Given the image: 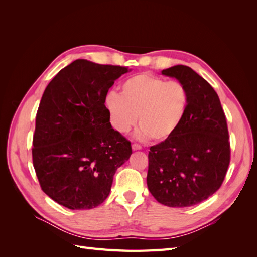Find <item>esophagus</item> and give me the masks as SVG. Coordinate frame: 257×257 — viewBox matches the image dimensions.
Wrapping results in <instances>:
<instances>
[{"label": "esophagus", "mask_w": 257, "mask_h": 257, "mask_svg": "<svg viewBox=\"0 0 257 257\" xmlns=\"http://www.w3.org/2000/svg\"><path fill=\"white\" fill-rule=\"evenodd\" d=\"M132 149H133L134 151L142 150V146L141 145H137V144H133V145H132Z\"/></svg>", "instance_id": "esophagus-1"}]
</instances>
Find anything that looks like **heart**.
Returning a JSON list of instances; mask_svg holds the SVG:
<instances>
[{
  "label": "heart",
  "instance_id": "heart-1",
  "mask_svg": "<svg viewBox=\"0 0 257 257\" xmlns=\"http://www.w3.org/2000/svg\"><path fill=\"white\" fill-rule=\"evenodd\" d=\"M113 128L125 134L137 118L139 139L152 137L164 142L172 137L183 122L189 107V92L177 80L142 73L130 77L121 84L120 94L113 91L106 96Z\"/></svg>",
  "mask_w": 257,
  "mask_h": 257
}]
</instances>
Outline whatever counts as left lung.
Here are the masks:
<instances>
[{"instance_id":"obj_1","label":"left lung","mask_w":257,"mask_h":257,"mask_svg":"<svg viewBox=\"0 0 257 257\" xmlns=\"http://www.w3.org/2000/svg\"><path fill=\"white\" fill-rule=\"evenodd\" d=\"M162 75L185 85L189 107L176 133L150 148L147 185L162 205L191 207L224 181L230 161L226 118L214 89L191 67L175 65Z\"/></svg>"}]
</instances>
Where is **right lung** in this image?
Instances as JSON below:
<instances>
[{
	"label": "right lung",
	"instance_id": "add662e5",
	"mask_svg": "<svg viewBox=\"0 0 257 257\" xmlns=\"http://www.w3.org/2000/svg\"><path fill=\"white\" fill-rule=\"evenodd\" d=\"M131 69L78 59L54 76L36 113L33 165L42 190L72 210L95 208L108 197L113 176L132 154L112 128L108 90Z\"/></svg>",
	"mask_w": 257,
	"mask_h": 257
}]
</instances>
